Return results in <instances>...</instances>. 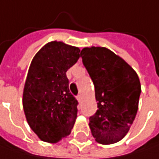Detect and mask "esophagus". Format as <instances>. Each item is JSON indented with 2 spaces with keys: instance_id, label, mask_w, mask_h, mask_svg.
<instances>
[{
  "instance_id": "34e87169",
  "label": "esophagus",
  "mask_w": 159,
  "mask_h": 159,
  "mask_svg": "<svg viewBox=\"0 0 159 159\" xmlns=\"http://www.w3.org/2000/svg\"><path fill=\"white\" fill-rule=\"evenodd\" d=\"M76 99H77V100L80 102V101L82 100V95H81V94H78V95L76 96Z\"/></svg>"
}]
</instances>
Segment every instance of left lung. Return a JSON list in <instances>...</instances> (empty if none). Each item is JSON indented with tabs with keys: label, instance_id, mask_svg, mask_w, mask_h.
Masks as SVG:
<instances>
[{
	"label": "left lung",
	"instance_id": "obj_1",
	"mask_svg": "<svg viewBox=\"0 0 159 159\" xmlns=\"http://www.w3.org/2000/svg\"><path fill=\"white\" fill-rule=\"evenodd\" d=\"M93 81L97 111L89 117L95 140L114 144L125 137L138 108L140 81L134 69L105 47H86L80 53Z\"/></svg>",
	"mask_w": 159,
	"mask_h": 159
}]
</instances>
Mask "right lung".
<instances>
[{
    "instance_id": "obj_1",
    "label": "right lung",
    "mask_w": 159,
    "mask_h": 159,
    "mask_svg": "<svg viewBox=\"0 0 159 159\" xmlns=\"http://www.w3.org/2000/svg\"><path fill=\"white\" fill-rule=\"evenodd\" d=\"M79 52L77 47L51 42L31 63L22 105L30 127L44 142L61 141L75 125L78 102L70 93L66 72L77 62Z\"/></svg>"
}]
</instances>
